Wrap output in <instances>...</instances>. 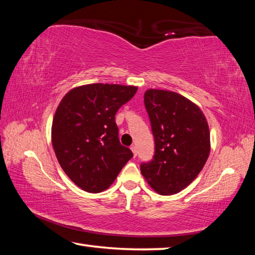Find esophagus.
Here are the masks:
<instances>
[{
  "mask_svg": "<svg viewBox=\"0 0 255 255\" xmlns=\"http://www.w3.org/2000/svg\"><path fill=\"white\" fill-rule=\"evenodd\" d=\"M130 149L132 150V153H133V156H136V155H137V147H136V146H135V145H132L131 147H130Z\"/></svg>",
  "mask_w": 255,
  "mask_h": 255,
  "instance_id": "obj_1",
  "label": "esophagus"
}]
</instances>
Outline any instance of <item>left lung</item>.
Segmentation results:
<instances>
[{
	"instance_id": "1",
	"label": "left lung",
	"mask_w": 255,
	"mask_h": 255,
	"mask_svg": "<svg viewBox=\"0 0 255 255\" xmlns=\"http://www.w3.org/2000/svg\"><path fill=\"white\" fill-rule=\"evenodd\" d=\"M152 125L155 154L140 172L159 195L187 188L200 173L210 153V132L205 115L181 94L149 89L144 94Z\"/></svg>"
}]
</instances>
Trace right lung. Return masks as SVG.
Returning <instances> with one entry per match:
<instances>
[{
    "label": "right lung",
    "instance_id": "obj_1",
    "mask_svg": "<svg viewBox=\"0 0 255 255\" xmlns=\"http://www.w3.org/2000/svg\"><path fill=\"white\" fill-rule=\"evenodd\" d=\"M136 92L132 85L86 84L72 89L59 102L51 143L64 172L84 191H105L132 157L120 144L115 116Z\"/></svg>",
    "mask_w": 255,
    "mask_h": 255
}]
</instances>
